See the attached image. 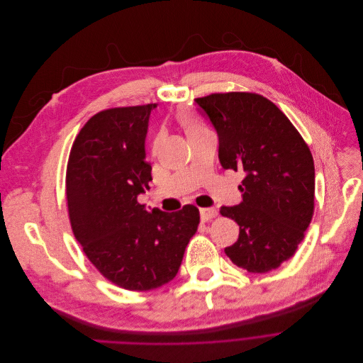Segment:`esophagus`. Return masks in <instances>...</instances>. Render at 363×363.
Here are the masks:
<instances>
[{
    "label": "esophagus",
    "mask_w": 363,
    "mask_h": 363,
    "mask_svg": "<svg viewBox=\"0 0 363 363\" xmlns=\"http://www.w3.org/2000/svg\"><path fill=\"white\" fill-rule=\"evenodd\" d=\"M217 214V210L214 207H207V208H200V219L203 222L211 220L213 217Z\"/></svg>",
    "instance_id": "esophagus-1"
}]
</instances>
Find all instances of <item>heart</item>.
<instances>
[{
    "instance_id": "obj_1",
    "label": "heart",
    "mask_w": 363,
    "mask_h": 363,
    "mask_svg": "<svg viewBox=\"0 0 363 363\" xmlns=\"http://www.w3.org/2000/svg\"><path fill=\"white\" fill-rule=\"evenodd\" d=\"M179 124L183 127V130L186 131L187 137H191V135H196L201 131H206L204 125L196 118V116L193 113H190L189 110H182L177 113L176 116Z\"/></svg>"
}]
</instances>
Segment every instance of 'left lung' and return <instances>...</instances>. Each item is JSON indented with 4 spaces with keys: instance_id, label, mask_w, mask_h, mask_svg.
<instances>
[{
    "instance_id": "left-lung-1",
    "label": "left lung",
    "mask_w": 363,
    "mask_h": 363,
    "mask_svg": "<svg viewBox=\"0 0 363 363\" xmlns=\"http://www.w3.org/2000/svg\"><path fill=\"white\" fill-rule=\"evenodd\" d=\"M219 137L223 169L243 172L242 203L220 213L239 225V239L225 249L250 273H266L291 259L313 216L315 164L289 118L252 93L196 99Z\"/></svg>"
}]
</instances>
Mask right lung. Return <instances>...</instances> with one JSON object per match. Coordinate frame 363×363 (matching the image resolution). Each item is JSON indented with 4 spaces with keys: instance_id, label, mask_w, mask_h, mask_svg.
Masks as SVG:
<instances>
[{
    "instance_id": "1",
    "label": "right lung",
    "mask_w": 363,
    "mask_h": 363,
    "mask_svg": "<svg viewBox=\"0 0 363 363\" xmlns=\"http://www.w3.org/2000/svg\"><path fill=\"white\" fill-rule=\"evenodd\" d=\"M157 104L110 108L93 116L71 147L65 190L72 232L99 272L127 291H153L177 274L197 230V207L146 210L150 113Z\"/></svg>"
}]
</instances>
